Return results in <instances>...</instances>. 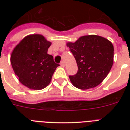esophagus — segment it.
<instances>
[{"mask_svg": "<svg viewBox=\"0 0 130 130\" xmlns=\"http://www.w3.org/2000/svg\"><path fill=\"white\" fill-rule=\"evenodd\" d=\"M60 65H61V67H65V63H64V61H61Z\"/></svg>", "mask_w": 130, "mask_h": 130, "instance_id": "1", "label": "esophagus"}]
</instances>
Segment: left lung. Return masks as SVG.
I'll use <instances>...</instances> for the list:
<instances>
[{"label":"left lung","mask_w":130,"mask_h":130,"mask_svg":"<svg viewBox=\"0 0 130 130\" xmlns=\"http://www.w3.org/2000/svg\"><path fill=\"white\" fill-rule=\"evenodd\" d=\"M67 46L78 67L77 73L69 76L72 84L82 90L99 85L113 66V44L100 36L88 35L79 38L75 42H67Z\"/></svg>","instance_id":"obj_1"}]
</instances>
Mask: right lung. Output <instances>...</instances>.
<instances>
[{
    "mask_svg": "<svg viewBox=\"0 0 130 130\" xmlns=\"http://www.w3.org/2000/svg\"><path fill=\"white\" fill-rule=\"evenodd\" d=\"M51 45L42 35L31 34L13 49L11 55L13 71L19 81L28 88L38 90L46 88L59 66L47 53Z\"/></svg>",
    "mask_w": 130,
    "mask_h": 130,
    "instance_id": "add662e5",
    "label": "right lung"
}]
</instances>
